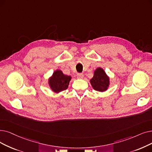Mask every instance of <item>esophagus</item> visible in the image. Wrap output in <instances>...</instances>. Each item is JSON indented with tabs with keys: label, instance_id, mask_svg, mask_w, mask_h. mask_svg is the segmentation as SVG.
<instances>
[{
	"label": "esophagus",
	"instance_id": "esophagus-1",
	"mask_svg": "<svg viewBox=\"0 0 152 152\" xmlns=\"http://www.w3.org/2000/svg\"><path fill=\"white\" fill-rule=\"evenodd\" d=\"M77 77L78 79H83L84 77V75L83 73H78L77 75Z\"/></svg>",
	"mask_w": 152,
	"mask_h": 152
}]
</instances>
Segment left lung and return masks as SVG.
I'll use <instances>...</instances> for the list:
<instances>
[{"label": "left lung", "mask_w": 152, "mask_h": 152, "mask_svg": "<svg viewBox=\"0 0 152 152\" xmlns=\"http://www.w3.org/2000/svg\"><path fill=\"white\" fill-rule=\"evenodd\" d=\"M92 87L96 91L104 92L109 86V77L101 68H97L94 72V76L90 80Z\"/></svg>", "instance_id": "left-lung-1"}]
</instances>
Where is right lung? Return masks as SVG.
I'll return each mask as SVG.
<instances>
[{"mask_svg":"<svg viewBox=\"0 0 152 152\" xmlns=\"http://www.w3.org/2000/svg\"><path fill=\"white\" fill-rule=\"evenodd\" d=\"M70 76L65 75L61 70H56L53 75L49 78L48 84L51 90L59 93L68 88V85L71 80Z\"/></svg>","mask_w":152,"mask_h":152,"instance_id":"add662e5","label":"right lung"}]
</instances>
